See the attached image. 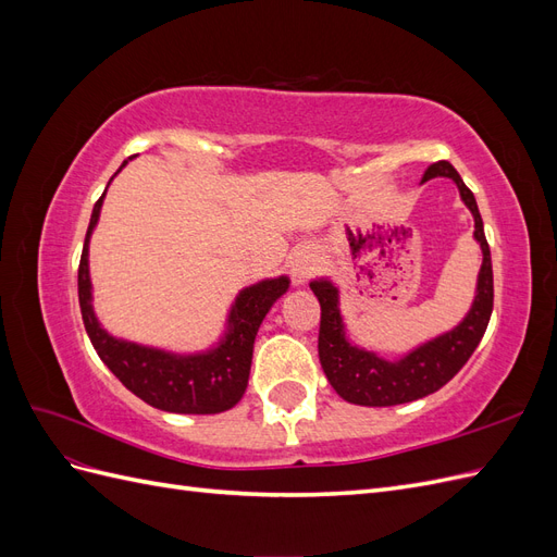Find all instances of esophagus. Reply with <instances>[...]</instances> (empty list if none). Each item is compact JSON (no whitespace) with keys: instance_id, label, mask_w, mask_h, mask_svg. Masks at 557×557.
I'll return each mask as SVG.
<instances>
[{"instance_id":"1","label":"esophagus","mask_w":557,"mask_h":557,"mask_svg":"<svg viewBox=\"0 0 557 557\" xmlns=\"http://www.w3.org/2000/svg\"><path fill=\"white\" fill-rule=\"evenodd\" d=\"M288 267H290L293 281H295L297 285H301V283H305V281L311 276V272H313V258L309 256L307 250H297V252H293V256H290Z\"/></svg>"}]
</instances>
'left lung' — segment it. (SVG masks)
<instances>
[{"label":"left lung","mask_w":557,"mask_h":557,"mask_svg":"<svg viewBox=\"0 0 557 557\" xmlns=\"http://www.w3.org/2000/svg\"><path fill=\"white\" fill-rule=\"evenodd\" d=\"M450 178L460 190V199L474 218V239L481 248V269L471 307L458 325L418 344L397 360H385L379 352L367 350L350 339L342 313L339 285L332 278H311L309 285L320 301L318 358L330 385L342 399L360 407H395L428 397L460 372L465 362L483 339L487 320L493 313V262L491 246L485 242L483 221L471 193L453 164L442 160L430 164L420 183L430 178Z\"/></svg>","instance_id":"obj_1"}]
</instances>
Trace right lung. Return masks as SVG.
I'll return each mask as SVG.
<instances>
[{
	"mask_svg": "<svg viewBox=\"0 0 557 557\" xmlns=\"http://www.w3.org/2000/svg\"><path fill=\"white\" fill-rule=\"evenodd\" d=\"M125 164L127 160L121 164V170ZM121 170L115 174H121ZM107 190L97 199V205L92 209L86 244H83L78 264L81 315L97 356L102 358V362L129 393H134L139 399H144L150 407H156L160 411L199 416L232 409L246 393L252 344H256L262 320L269 313V309L276 305V299L288 293L290 278L281 274L274 278H262L242 288L230 305L223 334L218 336V342L213 346L205 350L176 352L115 336L109 330H104V325L99 323V318L95 313L88 260L90 239L99 223V213H102Z\"/></svg>",
	"mask_w": 557,
	"mask_h": 557,
	"instance_id": "add662e5",
	"label": "right lung"
}]
</instances>
